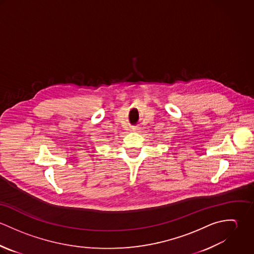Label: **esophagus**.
Masks as SVG:
<instances>
[{
  "mask_svg": "<svg viewBox=\"0 0 254 254\" xmlns=\"http://www.w3.org/2000/svg\"><path fill=\"white\" fill-rule=\"evenodd\" d=\"M141 127H139V126H134L133 128H132V130L134 131V132H140L141 131Z\"/></svg>",
  "mask_w": 254,
  "mask_h": 254,
  "instance_id": "obj_1",
  "label": "esophagus"
}]
</instances>
